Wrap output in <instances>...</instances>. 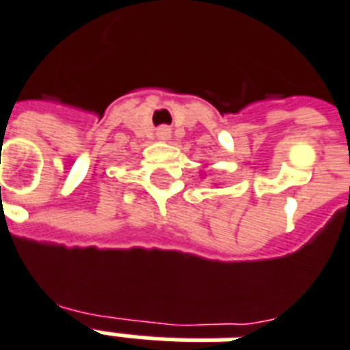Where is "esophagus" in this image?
Segmentation results:
<instances>
[{"instance_id": "esophagus-1", "label": "esophagus", "mask_w": 350, "mask_h": 350, "mask_svg": "<svg viewBox=\"0 0 350 350\" xmlns=\"http://www.w3.org/2000/svg\"><path fill=\"white\" fill-rule=\"evenodd\" d=\"M156 135H157V139H169L170 137V128L169 126H159L157 128V132H156Z\"/></svg>"}]
</instances>
